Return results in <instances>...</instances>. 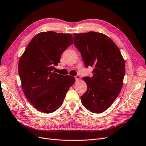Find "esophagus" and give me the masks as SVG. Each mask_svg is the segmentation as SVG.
Wrapping results in <instances>:
<instances>
[{
  "label": "esophagus",
  "mask_w": 146,
  "mask_h": 146,
  "mask_svg": "<svg viewBox=\"0 0 146 146\" xmlns=\"http://www.w3.org/2000/svg\"><path fill=\"white\" fill-rule=\"evenodd\" d=\"M80 78V77L79 75H77V76H75V79H76V80H79Z\"/></svg>",
  "instance_id": "1"
}]
</instances>
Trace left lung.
Wrapping results in <instances>:
<instances>
[{
  "label": "left lung",
  "instance_id": "left-lung-1",
  "mask_svg": "<svg viewBox=\"0 0 146 146\" xmlns=\"http://www.w3.org/2000/svg\"><path fill=\"white\" fill-rule=\"evenodd\" d=\"M74 44L81 53L85 66L93 67L92 77H84L87 90L80 97L91 112L106 110L123 87L125 62L117 46L110 37L96 32L74 34Z\"/></svg>",
  "mask_w": 146,
  "mask_h": 146
}]
</instances>
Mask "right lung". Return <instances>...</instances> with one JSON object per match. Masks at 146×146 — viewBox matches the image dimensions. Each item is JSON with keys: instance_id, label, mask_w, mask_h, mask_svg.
I'll use <instances>...</instances> for the list:
<instances>
[{"instance_id": "1", "label": "right lung", "mask_w": 146, "mask_h": 146, "mask_svg": "<svg viewBox=\"0 0 146 146\" xmlns=\"http://www.w3.org/2000/svg\"><path fill=\"white\" fill-rule=\"evenodd\" d=\"M72 44L70 34L42 32L32 39L20 58L21 88L26 99L41 112L48 114L57 110L75 82L73 76L53 71L61 54Z\"/></svg>"}]
</instances>
